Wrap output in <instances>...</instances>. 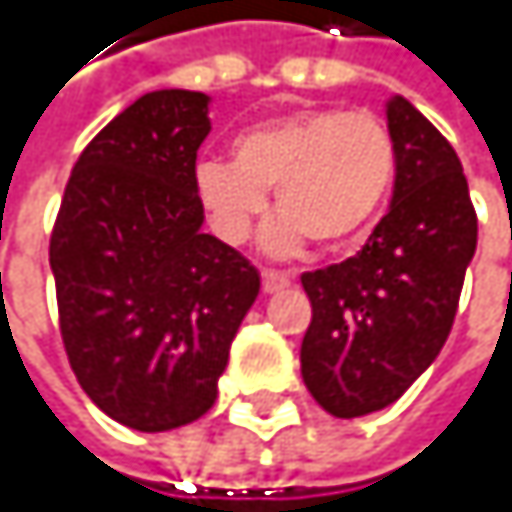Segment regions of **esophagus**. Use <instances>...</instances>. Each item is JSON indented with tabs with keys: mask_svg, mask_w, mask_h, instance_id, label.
Segmentation results:
<instances>
[{
	"mask_svg": "<svg viewBox=\"0 0 512 512\" xmlns=\"http://www.w3.org/2000/svg\"><path fill=\"white\" fill-rule=\"evenodd\" d=\"M261 279H264V291L267 294H276V291H282V288L291 285V276L288 273H276V270H264Z\"/></svg>",
	"mask_w": 512,
	"mask_h": 512,
	"instance_id": "1",
	"label": "esophagus"
}]
</instances>
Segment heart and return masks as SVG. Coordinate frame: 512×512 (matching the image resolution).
Instances as JSON below:
<instances>
[{
	"mask_svg": "<svg viewBox=\"0 0 512 512\" xmlns=\"http://www.w3.org/2000/svg\"><path fill=\"white\" fill-rule=\"evenodd\" d=\"M396 178V141L371 113L304 110L251 125L233 141V162L196 168V199L214 236L239 245L276 190L279 218L264 230L270 254L307 239L344 248L378 218Z\"/></svg>",
	"mask_w": 512,
	"mask_h": 512,
	"instance_id": "1",
	"label": "heart"
}]
</instances>
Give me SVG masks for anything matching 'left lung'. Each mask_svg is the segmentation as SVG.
<instances>
[{
	"mask_svg": "<svg viewBox=\"0 0 512 512\" xmlns=\"http://www.w3.org/2000/svg\"><path fill=\"white\" fill-rule=\"evenodd\" d=\"M396 141L390 211L353 258L304 273L313 307L301 375L334 418L393 405L439 356L476 251L458 153L405 97L387 101Z\"/></svg>",
	"mask_w": 512,
	"mask_h": 512,
	"instance_id": "8db88e82",
	"label": "left lung"
}]
</instances>
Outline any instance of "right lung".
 Listing matches in <instances>:
<instances>
[{
	"label": "right lung",
	"mask_w": 512,
	"mask_h": 512,
	"mask_svg": "<svg viewBox=\"0 0 512 512\" xmlns=\"http://www.w3.org/2000/svg\"><path fill=\"white\" fill-rule=\"evenodd\" d=\"M202 91L137 97L82 150L48 261L76 381L113 421L162 433L218 399L230 344L261 291L236 248L202 233Z\"/></svg>",
	"instance_id": "add662e5"
}]
</instances>
